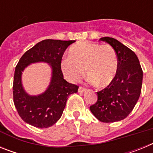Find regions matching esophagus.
Listing matches in <instances>:
<instances>
[{
	"label": "esophagus",
	"mask_w": 153,
	"mask_h": 153,
	"mask_svg": "<svg viewBox=\"0 0 153 153\" xmlns=\"http://www.w3.org/2000/svg\"><path fill=\"white\" fill-rule=\"evenodd\" d=\"M85 90H86V88L83 87V86H79V89H78V91H79V93H82V92L85 91Z\"/></svg>",
	"instance_id": "1"
}]
</instances>
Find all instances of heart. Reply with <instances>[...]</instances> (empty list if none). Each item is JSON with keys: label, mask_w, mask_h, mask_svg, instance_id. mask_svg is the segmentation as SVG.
<instances>
[{"label": "heart", "mask_w": 153, "mask_h": 153, "mask_svg": "<svg viewBox=\"0 0 153 153\" xmlns=\"http://www.w3.org/2000/svg\"><path fill=\"white\" fill-rule=\"evenodd\" d=\"M69 55L62 60L61 70L70 82L80 79L85 70L93 83L99 87H105L117 75L118 58L115 50L109 44L81 42L70 47Z\"/></svg>", "instance_id": "1"}]
</instances>
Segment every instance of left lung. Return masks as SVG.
Here are the masks:
<instances>
[{
	"mask_svg": "<svg viewBox=\"0 0 153 153\" xmlns=\"http://www.w3.org/2000/svg\"><path fill=\"white\" fill-rule=\"evenodd\" d=\"M115 50L118 58L117 75L106 88L97 92V101L90 106L93 113L102 123H114L128 117L141 93L143 70L134 52L116 39H100Z\"/></svg>",
	"mask_w": 153,
	"mask_h": 153,
	"instance_id": "8db88e82",
	"label": "left lung"
}]
</instances>
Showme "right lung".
I'll return each mask as SVG.
<instances>
[{
	"label": "right lung",
	"mask_w": 153,
	"mask_h": 153,
	"mask_svg": "<svg viewBox=\"0 0 153 153\" xmlns=\"http://www.w3.org/2000/svg\"><path fill=\"white\" fill-rule=\"evenodd\" d=\"M75 40H44L28 50L16 66L13 76V103L24 122L36 128H48L56 123L63 114L68 97L78 91L79 86L63 79L61 60L67 47ZM47 62L51 63L53 76L49 87L43 94L30 97L23 90L21 74L30 63Z\"/></svg>",
	"instance_id": "1"
}]
</instances>
